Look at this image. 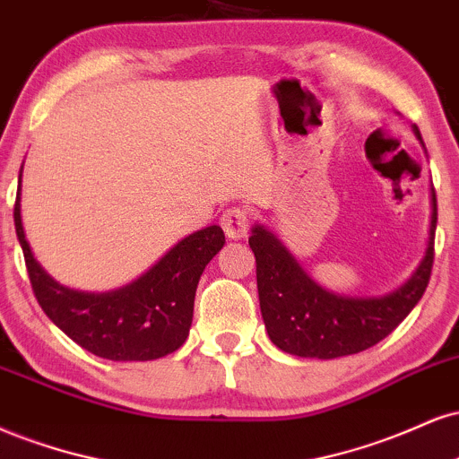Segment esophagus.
Masks as SVG:
<instances>
[{
  "mask_svg": "<svg viewBox=\"0 0 459 459\" xmlns=\"http://www.w3.org/2000/svg\"><path fill=\"white\" fill-rule=\"evenodd\" d=\"M249 210L245 208H230L225 210L223 217H221V228H223L228 238H245L247 231H249Z\"/></svg>",
  "mask_w": 459,
  "mask_h": 459,
  "instance_id": "34e87169",
  "label": "esophagus"
}]
</instances>
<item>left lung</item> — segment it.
<instances>
[{
    "instance_id": "obj_1",
    "label": "left lung",
    "mask_w": 459,
    "mask_h": 459,
    "mask_svg": "<svg viewBox=\"0 0 459 459\" xmlns=\"http://www.w3.org/2000/svg\"><path fill=\"white\" fill-rule=\"evenodd\" d=\"M414 133L421 139L417 126ZM436 221L438 210L432 186V223L423 262L400 290L380 299H348L326 292L311 281L271 231L255 225L249 247L255 255L260 309L271 342L294 357L337 359L363 352L391 335L429 283Z\"/></svg>"
}]
</instances>
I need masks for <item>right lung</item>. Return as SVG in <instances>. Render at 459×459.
<instances>
[{
  "label": "right lung",
  "instance_id": "right-lung-1",
  "mask_svg": "<svg viewBox=\"0 0 459 459\" xmlns=\"http://www.w3.org/2000/svg\"><path fill=\"white\" fill-rule=\"evenodd\" d=\"M14 228L42 311L81 348L109 360H154L176 352L188 337L199 277L225 245L223 230L210 225L178 242L137 281L85 294L53 281L38 266L21 225L19 195Z\"/></svg>",
  "mask_w": 459,
  "mask_h": 459
}]
</instances>
